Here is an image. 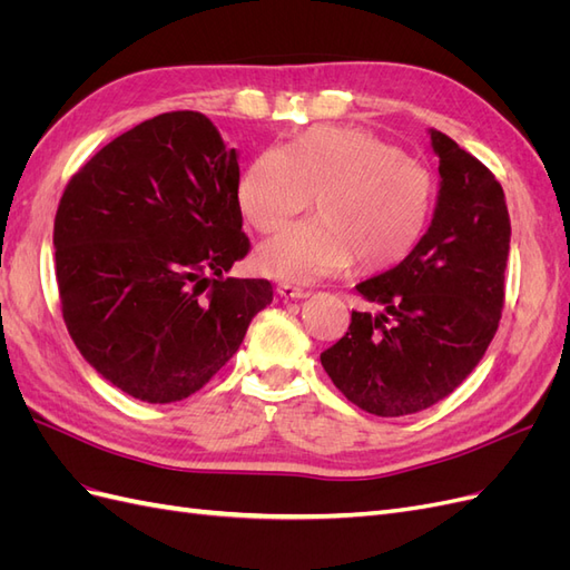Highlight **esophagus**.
Masks as SVG:
<instances>
[{"label":"esophagus","mask_w":570,"mask_h":570,"mask_svg":"<svg viewBox=\"0 0 570 570\" xmlns=\"http://www.w3.org/2000/svg\"><path fill=\"white\" fill-rule=\"evenodd\" d=\"M275 292H278L283 299H306L308 297L306 289L295 287V285H289V283H281L278 287H275Z\"/></svg>","instance_id":"esophagus-1"}]
</instances>
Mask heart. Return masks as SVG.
Here are the masks:
<instances>
[{
    "instance_id": "heart-1",
    "label": "heart",
    "mask_w": 570,
    "mask_h": 570,
    "mask_svg": "<svg viewBox=\"0 0 570 570\" xmlns=\"http://www.w3.org/2000/svg\"><path fill=\"white\" fill-rule=\"evenodd\" d=\"M316 195V216L258 245L271 278L308 285L342 273L385 271L416 249L435 209V183L400 147L368 130L318 126L256 154L237 204L258 233L283 228Z\"/></svg>"
}]
</instances>
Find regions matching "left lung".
<instances>
[{
    "instance_id": "obj_1",
    "label": "left lung",
    "mask_w": 570,
    "mask_h": 570,
    "mask_svg": "<svg viewBox=\"0 0 570 570\" xmlns=\"http://www.w3.org/2000/svg\"><path fill=\"white\" fill-rule=\"evenodd\" d=\"M440 157L433 223L400 266L358 283L381 314L352 312L321 364L352 404L406 416L452 394L488 352L504 306L511 220L504 189L452 137L430 128Z\"/></svg>"
}]
</instances>
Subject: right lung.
Wrapping results in <instances>:
<instances>
[{"instance_id": "1", "label": "right lung", "mask_w": 570, "mask_h": 570, "mask_svg": "<svg viewBox=\"0 0 570 570\" xmlns=\"http://www.w3.org/2000/svg\"><path fill=\"white\" fill-rule=\"evenodd\" d=\"M239 164L199 111L154 116L101 147L55 218L61 314L82 358L140 402L202 390L273 302L228 278L249 252Z\"/></svg>"}]
</instances>
